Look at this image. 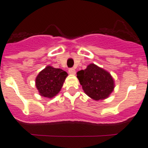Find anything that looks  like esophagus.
<instances>
[{"label": "esophagus", "mask_w": 148, "mask_h": 148, "mask_svg": "<svg viewBox=\"0 0 148 148\" xmlns=\"http://www.w3.org/2000/svg\"><path fill=\"white\" fill-rule=\"evenodd\" d=\"M69 73L70 74H75L76 70L74 69H73V68H71V69H69Z\"/></svg>", "instance_id": "esophagus-1"}]
</instances>
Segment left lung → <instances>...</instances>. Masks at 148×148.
I'll list each match as a JSON object with an SVG mask.
<instances>
[{
    "label": "left lung",
    "instance_id": "8db88e82",
    "mask_svg": "<svg viewBox=\"0 0 148 148\" xmlns=\"http://www.w3.org/2000/svg\"><path fill=\"white\" fill-rule=\"evenodd\" d=\"M77 77L85 93L95 100L106 99L114 90V82L110 74L93 63L78 71Z\"/></svg>",
    "mask_w": 148,
    "mask_h": 148
}]
</instances>
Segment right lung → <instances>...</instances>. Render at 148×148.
Listing matches in <instances>:
<instances>
[{
    "mask_svg": "<svg viewBox=\"0 0 148 148\" xmlns=\"http://www.w3.org/2000/svg\"><path fill=\"white\" fill-rule=\"evenodd\" d=\"M67 76L62 69L47 66L36 78V87L41 96L52 98L59 93Z\"/></svg>",
    "mask_w": 148,
    "mask_h": 148,
    "instance_id": "right-lung-1",
    "label": "right lung"
}]
</instances>
